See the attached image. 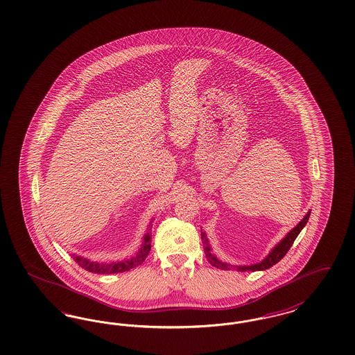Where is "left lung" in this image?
I'll use <instances>...</instances> for the list:
<instances>
[{
  "instance_id": "1",
  "label": "left lung",
  "mask_w": 355,
  "mask_h": 355,
  "mask_svg": "<svg viewBox=\"0 0 355 355\" xmlns=\"http://www.w3.org/2000/svg\"><path fill=\"white\" fill-rule=\"evenodd\" d=\"M309 216H311V211H308L306 215L302 218V220L298 223L297 226L295 228H292L285 236H284L282 241H279L272 250H270L268 256H266V259H263L260 263H256V264H251V266H231L227 263H223L222 260H219L216 256L214 255L211 252V247H210V243L209 239L206 238V234L203 231H200V236H202V241H203V248H205V254L207 260L210 261V264L214 266L215 268H220V270H230V268H236L238 270L241 272H247V270H268L270 267H273L276 263H279L284 256L286 255V252L289 251V248L292 247L293 241H296L298 234L301 232V230L306 226L308 220H309Z\"/></svg>"
}]
</instances>
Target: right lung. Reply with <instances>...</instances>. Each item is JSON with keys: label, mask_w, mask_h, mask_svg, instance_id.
<instances>
[{"label": "right lung", "mask_w": 355, "mask_h": 355, "mask_svg": "<svg viewBox=\"0 0 355 355\" xmlns=\"http://www.w3.org/2000/svg\"><path fill=\"white\" fill-rule=\"evenodd\" d=\"M150 226H152V220L149 223V228L146 231V234L142 238L141 247L139 248L136 255L121 260V261H112V263H100V261H92L83 256L72 254L73 260L85 270L92 272V273H120V272H125V270H132L137 266H141L144 260L146 259V256L149 255L150 247H152V232H150Z\"/></svg>", "instance_id": "right-lung-1"}]
</instances>
